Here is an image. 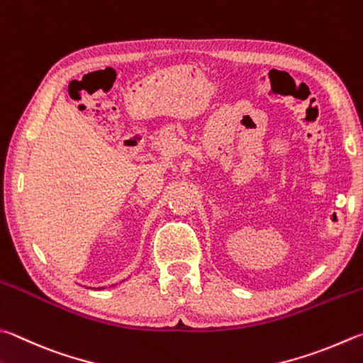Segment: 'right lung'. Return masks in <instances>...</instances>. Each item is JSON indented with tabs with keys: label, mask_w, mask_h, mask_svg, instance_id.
Masks as SVG:
<instances>
[{
	"label": "right lung",
	"mask_w": 363,
	"mask_h": 363,
	"mask_svg": "<svg viewBox=\"0 0 363 363\" xmlns=\"http://www.w3.org/2000/svg\"><path fill=\"white\" fill-rule=\"evenodd\" d=\"M98 289H100V287H98ZM101 289H104V287H101Z\"/></svg>",
	"instance_id": "right-lung-1"
}]
</instances>
